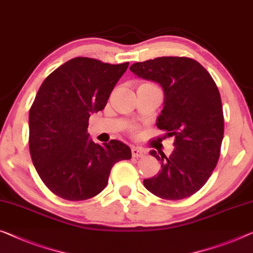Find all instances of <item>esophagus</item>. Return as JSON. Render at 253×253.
<instances>
[{
	"label": "esophagus",
	"instance_id": "34e87169",
	"mask_svg": "<svg viewBox=\"0 0 253 253\" xmlns=\"http://www.w3.org/2000/svg\"><path fill=\"white\" fill-rule=\"evenodd\" d=\"M131 153L133 157H142L143 155H145V149L141 148V147H133Z\"/></svg>",
	"mask_w": 253,
	"mask_h": 253
}]
</instances>
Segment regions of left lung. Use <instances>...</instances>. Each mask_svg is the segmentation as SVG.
Instances as JSON below:
<instances>
[{"label":"left lung","mask_w":253,"mask_h":253,"mask_svg":"<svg viewBox=\"0 0 253 253\" xmlns=\"http://www.w3.org/2000/svg\"><path fill=\"white\" fill-rule=\"evenodd\" d=\"M138 78L158 84L164 106L157 126L174 139L169 157L151 150L162 165L145 188L167 200H181L203 188L219 158L224 135L220 95L203 65L189 57L162 56L130 67Z\"/></svg>","instance_id":"8db88e82"}]
</instances>
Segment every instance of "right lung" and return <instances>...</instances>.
Returning <instances> with one entry per match:
<instances>
[{
	"instance_id": "obj_1",
	"label": "right lung",
	"mask_w": 253,
	"mask_h": 253,
	"mask_svg": "<svg viewBox=\"0 0 253 253\" xmlns=\"http://www.w3.org/2000/svg\"><path fill=\"white\" fill-rule=\"evenodd\" d=\"M129 63L75 57L50 73L29 112V150L45 185L63 199L87 200L106 188L114 164L131 158L119 140L95 143L87 133Z\"/></svg>"
}]
</instances>
